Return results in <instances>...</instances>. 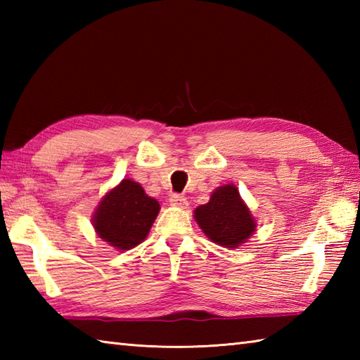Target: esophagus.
<instances>
[{
	"label": "esophagus",
	"instance_id": "34e87169",
	"mask_svg": "<svg viewBox=\"0 0 360 360\" xmlns=\"http://www.w3.org/2000/svg\"><path fill=\"white\" fill-rule=\"evenodd\" d=\"M170 204H172V205H174V207L187 209L188 201H187V198H186V196H182V195H173V196L170 198Z\"/></svg>",
	"mask_w": 360,
	"mask_h": 360
}]
</instances>
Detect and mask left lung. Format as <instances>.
I'll return each instance as SVG.
<instances>
[{
  "instance_id": "8db88e82",
  "label": "left lung",
  "mask_w": 360,
  "mask_h": 360,
  "mask_svg": "<svg viewBox=\"0 0 360 360\" xmlns=\"http://www.w3.org/2000/svg\"><path fill=\"white\" fill-rule=\"evenodd\" d=\"M195 219L209 238L229 249H235L250 238L257 223L233 184L218 187L210 201L195 209Z\"/></svg>"
}]
</instances>
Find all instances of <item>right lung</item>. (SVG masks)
Here are the masks:
<instances>
[{
	"mask_svg": "<svg viewBox=\"0 0 360 360\" xmlns=\"http://www.w3.org/2000/svg\"><path fill=\"white\" fill-rule=\"evenodd\" d=\"M159 209V202L143 192L139 182L124 179L98 202L93 226L110 246L128 250L147 238Z\"/></svg>",
	"mask_w": 360,
	"mask_h": 360,
	"instance_id": "1",
	"label": "right lung"
}]
</instances>
